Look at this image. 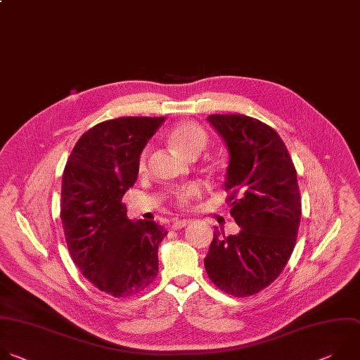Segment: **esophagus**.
Wrapping results in <instances>:
<instances>
[{
    "label": "esophagus",
    "mask_w": 360,
    "mask_h": 360,
    "mask_svg": "<svg viewBox=\"0 0 360 360\" xmlns=\"http://www.w3.org/2000/svg\"><path fill=\"white\" fill-rule=\"evenodd\" d=\"M191 221L190 220H186V219H183V220H176L174 223H173V226H172V229L173 230H181V229H184L186 226H188Z\"/></svg>",
    "instance_id": "34e87169"
}]
</instances>
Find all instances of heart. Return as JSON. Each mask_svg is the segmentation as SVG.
Instances as JSON below:
<instances>
[{"mask_svg": "<svg viewBox=\"0 0 360 360\" xmlns=\"http://www.w3.org/2000/svg\"><path fill=\"white\" fill-rule=\"evenodd\" d=\"M167 140L176 150H179L183 156L190 159L193 156H198L201 150H204V148L207 146V133L197 123L184 120V122H179L169 130ZM146 166H148V150L145 149L139 156L137 167L140 172H145ZM198 193H200L198 186L195 184L184 186L174 191V200L177 201L179 205L187 207L191 198Z\"/></svg>", "mask_w": 360, "mask_h": 360, "instance_id": "obj_1", "label": "heart"}]
</instances>
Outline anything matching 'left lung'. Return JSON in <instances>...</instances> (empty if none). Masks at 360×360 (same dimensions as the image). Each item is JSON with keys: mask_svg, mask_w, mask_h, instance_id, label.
Listing matches in <instances>:
<instances>
[{"mask_svg": "<svg viewBox=\"0 0 360 360\" xmlns=\"http://www.w3.org/2000/svg\"><path fill=\"white\" fill-rule=\"evenodd\" d=\"M207 120L230 152L227 202L241 229L215 230L204 266L211 282L244 298L271 285L288 262L301 223L297 170L279 134L245 115H210Z\"/></svg>", "mask_w": 360, "mask_h": 360, "instance_id": "obj_1", "label": "left lung"}]
</instances>
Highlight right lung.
Instances as JSON below:
<instances>
[{
  "instance_id": "1",
  "label": "right lung",
  "mask_w": 360,
  "mask_h": 360,
  "mask_svg": "<svg viewBox=\"0 0 360 360\" xmlns=\"http://www.w3.org/2000/svg\"><path fill=\"white\" fill-rule=\"evenodd\" d=\"M165 119L98 123L77 141L63 170L60 220L70 258L115 298L148 288L159 272L158 250L167 231L155 221H130L122 197L137 179L143 148Z\"/></svg>"
}]
</instances>
